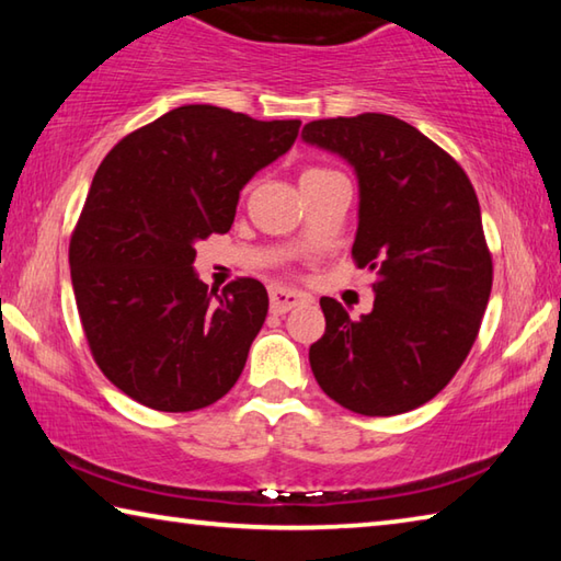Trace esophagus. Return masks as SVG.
I'll return each mask as SVG.
<instances>
[{
	"label": "esophagus",
	"instance_id": "esophagus-1",
	"mask_svg": "<svg viewBox=\"0 0 561 561\" xmlns=\"http://www.w3.org/2000/svg\"><path fill=\"white\" fill-rule=\"evenodd\" d=\"M311 301L309 294L289 289V287H272L270 289V307L274 314H287V311L301 307V304Z\"/></svg>",
	"mask_w": 561,
	"mask_h": 561
}]
</instances>
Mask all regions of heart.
I'll list each match as a JSON object with an SVG mask.
<instances>
[{
  "label": "heart",
  "instance_id": "1",
  "mask_svg": "<svg viewBox=\"0 0 561 561\" xmlns=\"http://www.w3.org/2000/svg\"><path fill=\"white\" fill-rule=\"evenodd\" d=\"M317 173H329V170H324V168H307L301 175H317Z\"/></svg>",
  "mask_w": 561,
  "mask_h": 561
}]
</instances>
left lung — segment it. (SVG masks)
I'll return each mask as SVG.
<instances>
[{
  "mask_svg": "<svg viewBox=\"0 0 561 561\" xmlns=\"http://www.w3.org/2000/svg\"><path fill=\"white\" fill-rule=\"evenodd\" d=\"M301 138L354 165L351 257L376 274L371 314L351 319L321 297L327 331L309 348L311 371L354 413L413 411L458 374L485 314L492 254L478 195L458 160L386 113L311 121Z\"/></svg>",
  "mask_w": 561,
  "mask_h": 561,
  "instance_id": "8db88e82",
  "label": "left lung"
}]
</instances>
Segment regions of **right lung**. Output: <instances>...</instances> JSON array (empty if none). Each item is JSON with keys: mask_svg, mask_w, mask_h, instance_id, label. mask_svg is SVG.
<instances>
[{"mask_svg": "<svg viewBox=\"0 0 561 561\" xmlns=\"http://www.w3.org/2000/svg\"><path fill=\"white\" fill-rule=\"evenodd\" d=\"M299 126L193 103L103 158L71 232V284L93 360L133 401L187 413L237 383L267 289L252 277L207 289L195 242L230 230L240 190L287 153Z\"/></svg>", "mask_w": 561, "mask_h": 561, "instance_id": "1", "label": "right lung"}]
</instances>
